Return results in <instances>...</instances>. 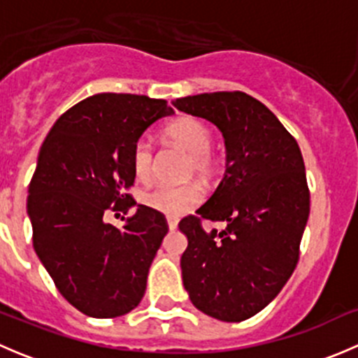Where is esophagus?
I'll return each instance as SVG.
<instances>
[{"label":"esophagus","mask_w":358,"mask_h":358,"mask_svg":"<svg viewBox=\"0 0 358 358\" xmlns=\"http://www.w3.org/2000/svg\"><path fill=\"white\" fill-rule=\"evenodd\" d=\"M168 227H169V230H176V227H178V220L171 218V216H169V218H168Z\"/></svg>","instance_id":"esophagus-1"}]
</instances>
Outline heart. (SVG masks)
<instances>
[{"label":"heart","mask_w":358,"mask_h":358,"mask_svg":"<svg viewBox=\"0 0 358 358\" xmlns=\"http://www.w3.org/2000/svg\"><path fill=\"white\" fill-rule=\"evenodd\" d=\"M166 136L189 152L185 175H197L201 178H209L215 171V156H213V129L204 121L197 117H180L168 124ZM131 168L138 180L147 182L152 176L154 168V147L147 136H140L131 147ZM204 192L197 183H183V185L169 187L156 185L143 190L140 201L143 206L168 216H182L187 211L201 204Z\"/></svg>","instance_id":"obj_1"}]
</instances>
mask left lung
Here are the masks:
<instances>
[{
	"instance_id": "8db88e82",
	"label": "left lung",
	"mask_w": 358,
	"mask_h": 358,
	"mask_svg": "<svg viewBox=\"0 0 358 358\" xmlns=\"http://www.w3.org/2000/svg\"><path fill=\"white\" fill-rule=\"evenodd\" d=\"M173 103L218 126L227 147L215 194L178 225L189 239L180 262L183 286L206 315L241 322L262 312L298 265L310 215L301 150L275 114L244 92L201 93ZM202 219L227 227L206 233Z\"/></svg>"
}]
</instances>
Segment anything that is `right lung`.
<instances>
[{"label":"right lung","mask_w":358,"mask_h":358,"mask_svg":"<svg viewBox=\"0 0 358 358\" xmlns=\"http://www.w3.org/2000/svg\"><path fill=\"white\" fill-rule=\"evenodd\" d=\"M169 114L166 100L99 93L64 112L43 142L29 183L32 246L60 294L85 315H124L145 294L168 234L164 215L138 204L122 229L105 216L136 205L128 194L131 147Z\"/></svg>","instance_id":"1"}]
</instances>
